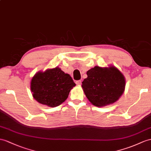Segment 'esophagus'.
<instances>
[{
    "label": "esophagus",
    "instance_id": "1",
    "mask_svg": "<svg viewBox=\"0 0 151 151\" xmlns=\"http://www.w3.org/2000/svg\"><path fill=\"white\" fill-rule=\"evenodd\" d=\"M76 83L77 85L80 86L81 84V81H80V80H79V81H77L76 82Z\"/></svg>",
    "mask_w": 151,
    "mask_h": 151
}]
</instances>
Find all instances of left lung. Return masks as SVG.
<instances>
[{
    "mask_svg": "<svg viewBox=\"0 0 151 151\" xmlns=\"http://www.w3.org/2000/svg\"><path fill=\"white\" fill-rule=\"evenodd\" d=\"M87 78L82 83L86 97L97 107L111 104L119 100L124 91L126 80L119 69L113 66H96L86 72Z\"/></svg>",
    "mask_w": 151,
    "mask_h": 151,
    "instance_id": "1",
    "label": "left lung"
}]
</instances>
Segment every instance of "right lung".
<instances>
[{
    "mask_svg": "<svg viewBox=\"0 0 151 151\" xmlns=\"http://www.w3.org/2000/svg\"><path fill=\"white\" fill-rule=\"evenodd\" d=\"M75 83L59 67L38 72L31 81L32 96L39 103L56 107L67 99Z\"/></svg>",
    "mask_w": 151,
    "mask_h": 151,
    "instance_id": "right-lung-1",
    "label": "right lung"
}]
</instances>
